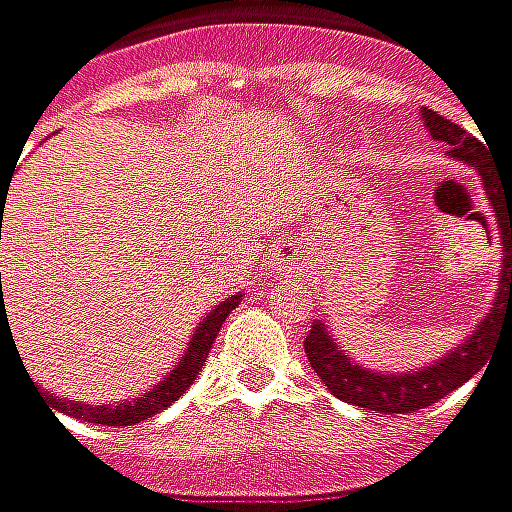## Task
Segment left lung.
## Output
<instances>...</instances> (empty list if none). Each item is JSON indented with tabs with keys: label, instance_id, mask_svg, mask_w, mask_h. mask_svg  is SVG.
<instances>
[{
	"label": "left lung",
	"instance_id": "1",
	"mask_svg": "<svg viewBox=\"0 0 512 512\" xmlns=\"http://www.w3.org/2000/svg\"><path fill=\"white\" fill-rule=\"evenodd\" d=\"M422 122L425 130L449 145V157L460 163H469L484 183L487 201L493 206L495 221H498V238H501V271H498V291L490 311L484 320L475 326V332L457 344L455 349L443 352V358L425 364L420 370L408 373H382L361 367L349 358L344 349L335 344L329 326L323 320H314V326L306 335V355H309L311 370L326 384V390L344 402H352L364 411L373 414H414L425 405L449 396L463 382H469L475 373L484 370L487 352L493 347L498 329H512V183H501L493 177L487 165V148L481 139L469 136L466 130L443 119L440 113L422 107Z\"/></svg>",
	"mask_w": 512,
	"mask_h": 512
}]
</instances>
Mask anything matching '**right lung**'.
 I'll use <instances>...</instances> for the list:
<instances>
[{"label": "right lung", "mask_w": 512, "mask_h": 512, "mask_svg": "<svg viewBox=\"0 0 512 512\" xmlns=\"http://www.w3.org/2000/svg\"><path fill=\"white\" fill-rule=\"evenodd\" d=\"M0 195L2 198H8L5 189H0ZM241 297H244V294L238 291L233 297L221 300L215 309L203 317L201 323H198V329H195V335H192V341H189V347L183 352V358L174 364V370L165 376L163 382L154 384L148 393H142V396H136V399H122L119 405H81V402H75V399H60V396H52V393H43V396L49 399V405H52L55 411H60V414L75 417V420L95 422V425H136V422L160 414V411L168 408L171 402H177V399L189 390V384L198 379L203 361H206V355H209V347H212L215 335L221 332V323H224L227 314L241 303ZM37 390H40V387H37Z\"/></svg>", "instance_id": "1"}]
</instances>
